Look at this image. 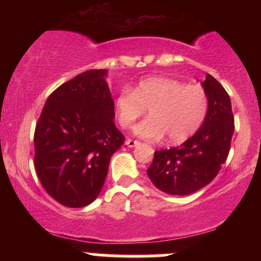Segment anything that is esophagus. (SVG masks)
I'll return each instance as SVG.
<instances>
[{
    "mask_svg": "<svg viewBox=\"0 0 261 261\" xmlns=\"http://www.w3.org/2000/svg\"><path fill=\"white\" fill-rule=\"evenodd\" d=\"M125 143H126L127 147L133 148V147H136L137 145H140L139 141H135V140H131V139H127L126 141H125Z\"/></svg>",
    "mask_w": 261,
    "mask_h": 261,
    "instance_id": "1",
    "label": "esophagus"
}]
</instances>
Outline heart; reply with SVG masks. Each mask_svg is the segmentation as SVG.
Masks as SVG:
<instances>
[{
    "instance_id": "obj_1",
    "label": "heart",
    "mask_w": 261,
    "mask_h": 261,
    "mask_svg": "<svg viewBox=\"0 0 261 261\" xmlns=\"http://www.w3.org/2000/svg\"><path fill=\"white\" fill-rule=\"evenodd\" d=\"M147 108L149 116L134 127V134L148 141H160L166 135L169 142L178 143L201 126L208 98L201 86L151 76L141 80L133 91L121 89L114 100V112L122 127H130Z\"/></svg>"
}]
</instances>
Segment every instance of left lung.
Listing matches in <instances>:
<instances>
[{
    "label": "left lung",
    "mask_w": 261,
    "mask_h": 261,
    "mask_svg": "<svg viewBox=\"0 0 261 261\" xmlns=\"http://www.w3.org/2000/svg\"><path fill=\"white\" fill-rule=\"evenodd\" d=\"M208 112L201 127L178 147L154 152L147 174L169 195L193 194L214 180L228 155L234 119L228 93L211 74L201 83Z\"/></svg>",
    "instance_id": "obj_1"
}]
</instances>
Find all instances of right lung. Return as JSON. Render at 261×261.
I'll use <instances>...</instances> for the list:
<instances>
[{"mask_svg": "<svg viewBox=\"0 0 261 261\" xmlns=\"http://www.w3.org/2000/svg\"><path fill=\"white\" fill-rule=\"evenodd\" d=\"M107 70H89L56 88L34 134V164L47 194L67 207L99 195L112 155L124 136L114 124Z\"/></svg>", "mask_w": 261, "mask_h": 261, "instance_id": "add662e5", "label": "right lung"}]
</instances>
